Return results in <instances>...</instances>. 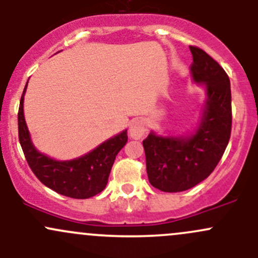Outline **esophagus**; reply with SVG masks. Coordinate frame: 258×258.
<instances>
[{
	"label": "esophagus",
	"mask_w": 258,
	"mask_h": 258,
	"mask_svg": "<svg viewBox=\"0 0 258 258\" xmlns=\"http://www.w3.org/2000/svg\"><path fill=\"white\" fill-rule=\"evenodd\" d=\"M128 134L130 136L132 137L134 140H140L145 136L146 134V124L142 119L136 118L130 123V128H128Z\"/></svg>",
	"instance_id": "esophagus-1"
}]
</instances>
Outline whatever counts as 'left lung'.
<instances>
[{
	"mask_svg": "<svg viewBox=\"0 0 258 258\" xmlns=\"http://www.w3.org/2000/svg\"><path fill=\"white\" fill-rule=\"evenodd\" d=\"M189 49L194 57L192 81L206 93L199 123L186 135L151 131L142 142L148 181L163 192L186 191L209 177L230 141V79L206 52L194 46Z\"/></svg>",
	"mask_w": 258,
	"mask_h": 258,
	"instance_id": "8db88e82",
	"label": "left lung"
}]
</instances>
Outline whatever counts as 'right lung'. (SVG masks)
Returning <instances> with one entry per match:
<instances>
[{
    "label": "right lung",
    "mask_w": 258,
    "mask_h": 258,
    "mask_svg": "<svg viewBox=\"0 0 258 258\" xmlns=\"http://www.w3.org/2000/svg\"><path fill=\"white\" fill-rule=\"evenodd\" d=\"M27 83L21 96L18 110V139L32 172L48 188L72 199H90L102 192L108 182L114 158L128 140L127 130L80 157L67 161L54 160L40 152L31 140L23 113Z\"/></svg>",
    "instance_id": "add662e5"
}]
</instances>
